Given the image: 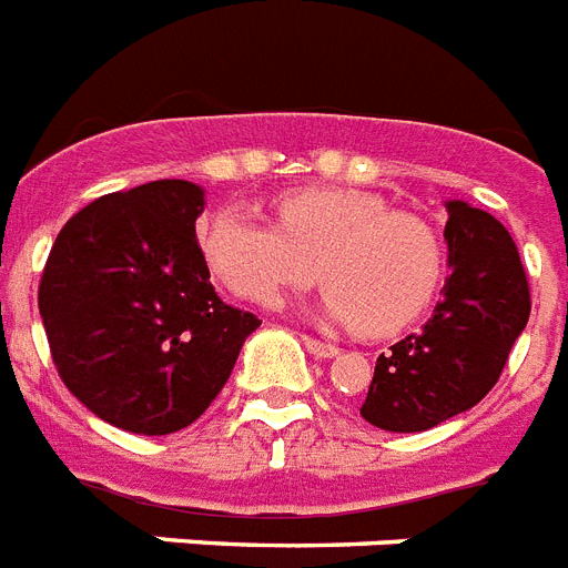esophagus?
<instances>
[{
  "label": "esophagus",
  "mask_w": 568,
  "mask_h": 568,
  "mask_svg": "<svg viewBox=\"0 0 568 568\" xmlns=\"http://www.w3.org/2000/svg\"><path fill=\"white\" fill-rule=\"evenodd\" d=\"M304 347H307V351L313 353L316 358H333L338 353L336 344L318 342V338H313V336H304Z\"/></svg>",
  "instance_id": "1"
}]
</instances>
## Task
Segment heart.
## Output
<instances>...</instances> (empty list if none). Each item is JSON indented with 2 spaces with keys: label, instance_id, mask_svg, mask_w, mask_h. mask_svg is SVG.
<instances>
[{
  "label": "heart",
  "instance_id": "obj_1",
  "mask_svg": "<svg viewBox=\"0 0 568 568\" xmlns=\"http://www.w3.org/2000/svg\"><path fill=\"white\" fill-rule=\"evenodd\" d=\"M275 212L278 221H270L246 203H226L201 230L212 273L246 302L275 304L318 275L327 316L385 336L434 298L443 244L416 215L390 212L379 197L351 189L287 192Z\"/></svg>",
  "mask_w": 568,
  "mask_h": 568
}]
</instances>
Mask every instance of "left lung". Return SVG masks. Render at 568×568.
I'll list each match as a JSON object with an SVG mask.
<instances>
[{"mask_svg": "<svg viewBox=\"0 0 568 568\" xmlns=\"http://www.w3.org/2000/svg\"><path fill=\"white\" fill-rule=\"evenodd\" d=\"M450 275L419 333L376 358L362 416L414 434L474 408L497 385L531 313L520 252L494 215L448 201Z\"/></svg>", "mask_w": 568, "mask_h": 568, "instance_id": "left-lung-1", "label": "left lung"}]
</instances>
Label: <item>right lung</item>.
Returning a JSON list of instances; mask_svg holds the SVG:
<instances>
[{
  "instance_id": "right-lung-1",
  "label": "right lung",
  "mask_w": 568,
  "mask_h": 568,
  "mask_svg": "<svg viewBox=\"0 0 568 568\" xmlns=\"http://www.w3.org/2000/svg\"><path fill=\"white\" fill-rule=\"evenodd\" d=\"M203 189L152 181L68 217L40 281L62 385L103 423L186 428L230 379L258 318L221 302L195 237Z\"/></svg>"
}]
</instances>
